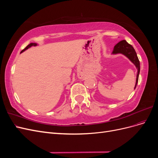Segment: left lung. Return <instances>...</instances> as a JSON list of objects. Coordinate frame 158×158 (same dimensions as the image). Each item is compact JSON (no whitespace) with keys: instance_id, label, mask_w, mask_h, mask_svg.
Returning a JSON list of instances; mask_svg holds the SVG:
<instances>
[{"instance_id":"obj_1","label":"left lung","mask_w":158,"mask_h":158,"mask_svg":"<svg viewBox=\"0 0 158 158\" xmlns=\"http://www.w3.org/2000/svg\"><path fill=\"white\" fill-rule=\"evenodd\" d=\"M121 53L125 55L126 56L130 59L132 63L135 64L136 69H138V73L136 75V85L135 89L136 87L137 83L138 82V76H139L140 73V61L138 60V58L136 55V52L133 48V47L128 44L125 40H122L119 41L117 44L114 47V49L113 51V54H117Z\"/></svg>"}]
</instances>
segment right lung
I'll list each match as a JSON object with an SVG mask.
<instances>
[{
    "mask_svg": "<svg viewBox=\"0 0 158 158\" xmlns=\"http://www.w3.org/2000/svg\"><path fill=\"white\" fill-rule=\"evenodd\" d=\"M36 45H37V44H33V43H31V44L28 45L26 47L25 49H23L21 51V52H23L24 51H26V49H27L28 48H30V47H31V46H36Z\"/></svg>",
    "mask_w": 158,
    "mask_h": 158,
    "instance_id": "1",
    "label": "right lung"
}]
</instances>
